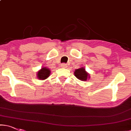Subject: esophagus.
Wrapping results in <instances>:
<instances>
[{"label":"esophagus","mask_w":131,"mask_h":131,"mask_svg":"<svg viewBox=\"0 0 131 131\" xmlns=\"http://www.w3.org/2000/svg\"><path fill=\"white\" fill-rule=\"evenodd\" d=\"M61 67H63V68H66L67 67V64H65V63H63V64H61Z\"/></svg>","instance_id":"1"}]
</instances>
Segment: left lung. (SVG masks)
Returning <instances> with one entry per match:
<instances>
[{"mask_svg": "<svg viewBox=\"0 0 131 131\" xmlns=\"http://www.w3.org/2000/svg\"><path fill=\"white\" fill-rule=\"evenodd\" d=\"M75 76L78 79L81 81H86L88 77V74L86 73L84 68H79L74 71Z\"/></svg>", "mask_w": 131, "mask_h": 131, "instance_id": "1", "label": "left lung"}]
</instances>
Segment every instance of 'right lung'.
Wrapping results in <instances>:
<instances>
[{"mask_svg":"<svg viewBox=\"0 0 131 131\" xmlns=\"http://www.w3.org/2000/svg\"><path fill=\"white\" fill-rule=\"evenodd\" d=\"M50 71L46 68H42L37 72V77L40 80H45L50 75Z\"/></svg>","mask_w":131,"mask_h":131,"instance_id":"add662e5","label":"right lung"}]
</instances>
